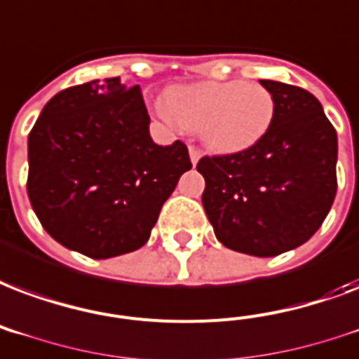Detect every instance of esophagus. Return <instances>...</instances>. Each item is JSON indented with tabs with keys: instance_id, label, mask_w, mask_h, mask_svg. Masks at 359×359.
Instances as JSON below:
<instances>
[{
	"instance_id": "34e87169",
	"label": "esophagus",
	"mask_w": 359,
	"mask_h": 359,
	"mask_svg": "<svg viewBox=\"0 0 359 359\" xmlns=\"http://www.w3.org/2000/svg\"><path fill=\"white\" fill-rule=\"evenodd\" d=\"M189 157H191V163H193V166H195V164L198 163V158L202 157V151L198 149V147H195V145H191V147H189Z\"/></svg>"
}]
</instances>
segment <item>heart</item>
Returning <instances> with one entry per match:
<instances>
[{
  "instance_id": "b5f03b06",
  "label": "heart",
  "mask_w": 359,
  "mask_h": 359,
  "mask_svg": "<svg viewBox=\"0 0 359 359\" xmlns=\"http://www.w3.org/2000/svg\"><path fill=\"white\" fill-rule=\"evenodd\" d=\"M274 107V96L263 85L208 81L172 88L161 113L177 128L202 130L210 149L238 153L269 132Z\"/></svg>"
}]
</instances>
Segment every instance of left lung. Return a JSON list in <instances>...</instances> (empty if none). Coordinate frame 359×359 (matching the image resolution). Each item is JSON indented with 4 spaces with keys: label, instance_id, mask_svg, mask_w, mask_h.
<instances>
[{
    "label": "left lung",
    "instance_id": "left-lung-1",
    "mask_svg": "<svg viewBox=\"0 0 359 359\" xmlns=\"http://www.w3.org/2000/svg\"><path fill=\"white\" fill-rule=\"evenodd\" d=\"M274 118L250 149L202 157V206L217 241L234 252L274 257L301 246L330 214L337 193V132L304 88L259 81Z\"/></svg>",
    "mask_w": 359,
    "mask_h": 359
}]
</instances>
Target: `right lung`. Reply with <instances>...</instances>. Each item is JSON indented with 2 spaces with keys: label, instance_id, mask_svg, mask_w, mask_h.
<instances>
[{
  "label": "right lung",
  "instance_id": "right-lung-1",
  "mask_svg": "<svg viewBox=\"0 0 359 359\" xmlns=\"http://www.w3.org/2000/svg\"><path fill=\"white\" fill-rule=\"evenodd\" d=\"M28 196L43 229L93 259L149 241L183 172V142L157 145L140 87L88 81L48 100L28 136Z\"/></svg>",
  "mask_w": 359,
  "mask_h": 359
}]
</instances>
